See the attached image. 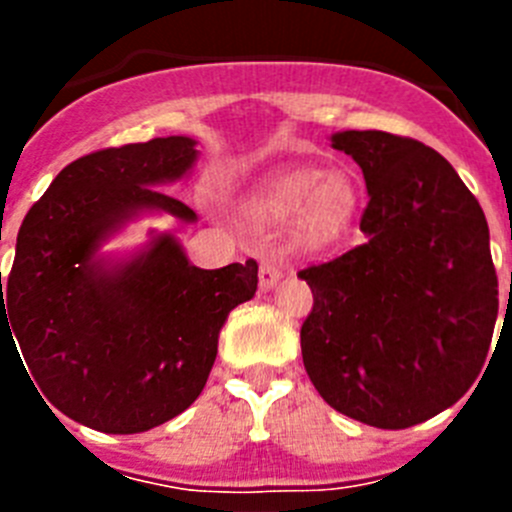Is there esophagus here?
Returning <instances> with one entry per match:
<instances>
[{
    "instance_id": "1",
    "label": "esophagus",
    "mask_w": 512,
    "mask_h": 512,
    "mask_svg": "<svg viewBox=\"0 0 512 512\" xmlns=\"http://www.w3.org/2000/svg\"><path fill=\"white\" fill-rule=\"evenodd\" d=\"M282 274H284V269L277 259H264L261 261V269H259V287L266 292V289H271L274 284L279 282V279H282Z\"/></svg>"
}]
</instances>
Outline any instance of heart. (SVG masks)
Wrapping results in <instances>:
<instances>
[{"label": "heart", "instance_id": "b5f03b06", "mask_svg": "<svg viewBox=\"0 0 512 512\" xmlns=\"http://www.w3.org/2000/svg\"><path fill=\"white\" fill-rule=\"evenodd\" d=\"M356 207V189L346 174H320L297 169L271 179L253 202V212L264 223L297 220L307 243H328L348 225Z\"/></svg>", "mask_w": 512, "mask_h": 512}]
</instances>
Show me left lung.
Segmentation results:
<instances>
[{
    "label": "left lung",
    "instance_id": "left-lung-1",
    "mask_svg": "<svg viewBox=\"0 0 512 512\" xmlns=\"http://www.w3.org/2000/svg\"><path fill=\"white\" fill-rule=\"evenodd\" d=\"M333 148L364 171L366 241L297 274L312 289L302 361L330 408L400 431L451 408L485 366L500 307L490 228L420 140L346 130Z\"/></svg>",
    "mask_w": 512,
    "mask_h": 512
}]
</instances>
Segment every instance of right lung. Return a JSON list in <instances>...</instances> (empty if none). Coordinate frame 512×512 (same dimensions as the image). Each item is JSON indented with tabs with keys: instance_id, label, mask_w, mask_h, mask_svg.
<instances>
[{
	"instance_id": "1",
	"label": "right lung",
	"mask_w": 512,
	"mask_h": 512,
	"mask_svg": "<svg viewBox=\"0 0 512 512\" xmlns=\"http://www.w3.org/2000/svg\"><path fill=\"white\" fill-rule=\"evenodd\" d=\"M194 158L184 135L76 158L27 210L4 292L0 271V343L17 338L40 395L94 431L143 433L184 413L205 390L228 312L259 287L253 259L197 269L171 235L115 269L92 261L138 210L194 220L156 189Z\"/></svg>"
}]
</instances>
